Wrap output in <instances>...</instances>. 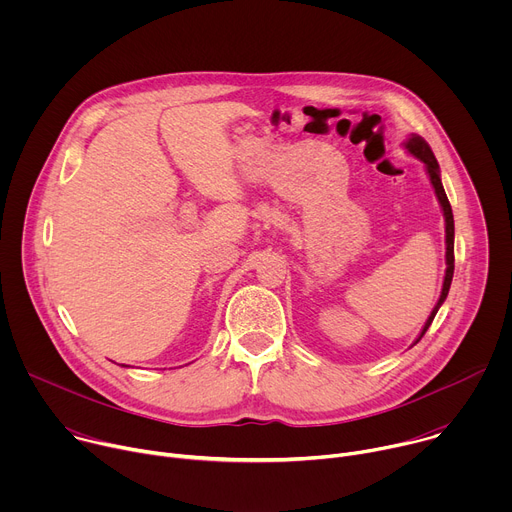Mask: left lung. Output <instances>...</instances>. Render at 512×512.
Here are the masks:
<instances>
[{"mask_svg":"<svg viewBox=\"0 0 512 512\" xmlns=\"http://www.w3.org/2000/svg\"><path fill=\"white\" fill-rule=\"evenodd\" d=\"M405 148H407V152H409L411 156H415L419 162H423L425 172H427V176H429V180H431V184H433L435 196H437V200H440V206H442L444 218H446V265H448V267H446V277H444V285H442V296H440V300H437L435 308L431 310V314H429V318H427V322H425V326H423L419 338L415 340V344H417V342L421 340V336L427 332V328L431 326V322H433L437 310H440L442 304L446 302L450 285H452V277H454V214H452V206H450V200H448V196H446V190H444V186H442L440 164H437V160H435L431 148L427 145V141H425L423 137H419V135L413 133V135L405 141Z\"/></svg>","mask_w":512,"mask_h":512,"instance_id":"left-lung-1","label":"left lung"}]
</instances>
